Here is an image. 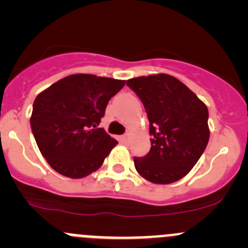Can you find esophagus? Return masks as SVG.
<instances>
[{"instance_id":"34e87169","label":"esophagus","mask_w":248,"mask_h":248,"mask_svg":"<svg viewBox=\"0 0 248 248\" xmlns=\"http://www.w3.org/2000/svg\"><path fill=\"white\" fill-rule=\"evenodd\" d=\"M121 140L124 144H129V141H131V136H129V134H124V136L121 137Z\"/></svg>"}]
</instances>
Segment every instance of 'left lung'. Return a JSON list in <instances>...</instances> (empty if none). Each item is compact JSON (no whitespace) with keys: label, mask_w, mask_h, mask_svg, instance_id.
Listing matches in <instances>:
<instances>
[{"label":"left lung","mask_w":248,"mask_h":248,"mask_svg":"<svg viewBox=\"0 0 248 248\" xmlns=\"http://www.w3.org/2000/svg\"><path fill=\"white\" fill-rule=\"evenodd\" d=\"M150 121L151 149L134 157L137 171L152 184H172L186 176L204 152L210 137L207 107L184 82L169 74L132 78Z\"/></svg>","instance_id":"obj_1"}]
</instances>
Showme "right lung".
Returning a JSON list of instances; mask_svg holds the SVG:
<instances>
[{
    "instance_id": "1",
    "label": "right lung",
    "mask_w": 248,
    "mask_h": 248,
    "mask_svg": "<svg viewBox=\"0 0 248 248\" xmlns=\"http://www.w3.org/2000/svg\"><path fill=\"white\" fill-rule=\"evenodd\" d=\"M124 84L126 80L72 74L36 97L32 133L55 171L81 179L101 168L117 141L97 127L110 98Z\"/></svg>"
}]
</instances>
